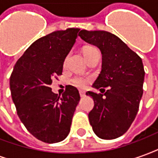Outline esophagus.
Instances as JSON below:
<instances>
[{"label":"esophagus","mask_w":158,"mask_h":158,"mask_svg":"<svg viewBox=\"0 0 158 158\" xmlns=\"http://www.w3.org/2000/svg\"><path fill=\"white\" fill-rule=\"evenodd\" d=\"M79 95H80L81 97H83V96H85V92L84 90H79Z\"/></svg>","instance_id":"1"}]
</instances>
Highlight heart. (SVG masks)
I'll return each mask as SVG.
<instances>
[{"label": "heart", "instance_id": "heart-1", "mask_svg": "<svg viewBox=\"0 0 158 158\" xmlns=\"http://www.w3.org/2000/svg\"><path fill=\"white\" fill-rule=\"evenodd\" d=\"M95 50H96L95 47H93V46H88V47L84 49V55L86 56L87 54H89L91 52H93V51H95ZM72 82L74 85L79 87V88H85V87L88 86L89 82H90V78L89 77H86V76H75L73 79Z\"/></svg>", "mask_w": 158, "mask_h": 158}]
</instances>
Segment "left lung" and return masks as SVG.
<instances>
[{
  "label": "left lung",
  "instance_id": "obj_1",
  "mask_svg": "<svg viewBox=\"0 0 158 158\" xmlns=\"http://www.w3.org/2000/svg\"><path fill=\"white\" fill-rule=\"evenodd\" d=\"M79 36L97 46L102 55V71L93 87L100 90L108 87L104 94L86 92L94 100V107L88 115L89 123L99 138L116 139L129 129L139 110L145 77L142 60L107 31L83 29Z\"/></svg>",
  "mask_w": 158,
  "mask_h": 158
}]
</instances>
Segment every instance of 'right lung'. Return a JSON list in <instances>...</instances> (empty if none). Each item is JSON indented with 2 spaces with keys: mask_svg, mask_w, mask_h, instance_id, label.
Wrapping results in <instances>:
<instances>
[{
  "mask_svg": "<svg viewBox=\"0 0 158 158\" xmlns=\"http://www.w3.org/2000/svg\"><path fill=\"white\" fill-rule=\"evenodd\" d=\"M79 29L69 28L43 36L16 62L10 89L17 113L30 134L45 143L69 135L80 100L79 90L66 86L62 96L52 91V79L62 75L63 62L75 43Z\"/></svg>",
  "mask_w": 158,
  "mask_h": 158,
  "instance_id": "1",
  "label": "right lung"
}]
</instances>
